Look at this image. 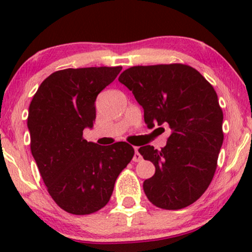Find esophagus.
Returning a JSON list of instances; mask_svg holds the SVG:
<instances>
[{"label": "esophagus", "mask_w": 252, "mask_h": 252, "mask_svg": "<svg viewBox=\"0 0 252 252\" xmlns=\"http://www.w3.org/2000/svg\"><path fill=\"white\" fill-rule=\"evenodd\" d=\"M132 160H134L135 162H140V161L142 160V156H141L140 153H138L137 147H135V154H134V158H132Z\"/></svg>", "instance_id": "esophagus-1"}]
</instances>
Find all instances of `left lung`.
Listing matches in <instances>:
<instances>
[{
    "label": "left lung",
    "instance_id": "1",
    "mask_svg": "<svg viewBox=\"0 0 252 252\" xmlns=\"http://www.w3.org/2000/svg\"><path fill=\"white\" fill-rule=\"evenodd\" d=\"M118 80L143 108L149 129L168 124L172 130L164 148L138 149L155 166V174L143 182L147 198L164 210L189 206L210 186L224 140L215 89L184 63L134 66Z\"/></svg>",
    "mask_w": 252,
    "mask_h": 252
}]
</instances>
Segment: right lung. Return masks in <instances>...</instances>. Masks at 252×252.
Segmentation results:
<instances>
[{"instance_id": "add662e5", "label": "right lung", "mask_w": 252, "mask_h": 252, "mask_svg": "<svg viewBox=\"0 0 252 252\" xmlns=\"http://www.w3.org/2000/svg\"><path fill=\"white\" fill-rule=\"evenodd\" d=\"M122 67L57 71L46 78L30 105L31 150L48 193L72 215H90L110 200L120 173L135 152L126 142L98 146L83 137L96 120V98Z\"/></svg>"}]
</instances>
